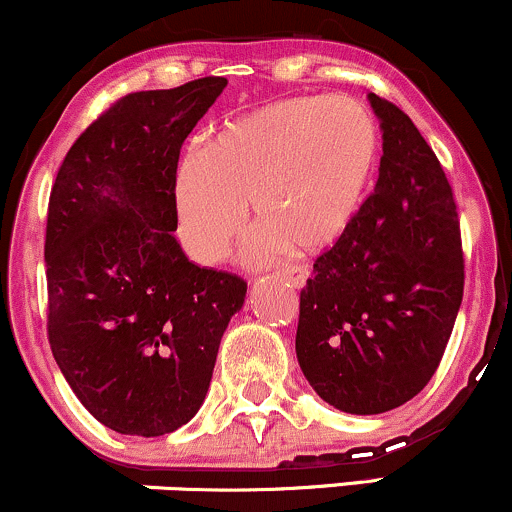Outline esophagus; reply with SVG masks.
<instances>
[{
	"label": "esophagus",
	"instance_id": "obj_1",
	"mask_svg": "<svg viewBox=\"0 0 512 512\" xmlns=\"http://www.w3.org/2000/svg\"><path fill=\"white\" fill-rule=\"evenodd\" d=\"M281 281H286V284L293 286V289H303L305 281H308V269L303 267H289V269H281L279 274Z\"/></svg>",
	"mask_w": 512,
	"mask_h": 512
}]
</instances>
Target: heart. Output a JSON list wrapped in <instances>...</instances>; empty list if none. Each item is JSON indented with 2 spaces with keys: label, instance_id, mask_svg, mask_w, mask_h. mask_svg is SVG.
<instances>
[{
  "label": "heart",
  "instance_id": "obj_1",
  "mask_svg": "<svg viewBox=\"0 0 512 512\" xmlns=\"http://www.w3.org/2000/svg\"><path fill=\"white\" fill-rule=\"evenodd\" d=\"M380 158V129L349 96H293L226 120L204 149L173 168V207L185 250L202 264L226 260L248 221L262 226L243 257L272 262L286 245L330 250L366 202Z\"/></svg>",
  "mask_w": 512,
  "mask_h": 512
}]
</instances>
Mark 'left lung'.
<instances>
[{
    "label": "left lung",
    "instance_id": "obj_1",
    "mask_svg": "<svg viewBox=\"0 0 512 512\" xmlns=\"http://www.w3.org/2000/svg\"><path fill=\"white\" fill-rule=\"evenodd\" d=\"M383 132L375 190L301 291L296 356L346 414H383L424 390L462 303L455 199L409 115L368 93Z\"/></svg>",
    "mask_w": 512,
    "mask_h": 512
}]
</instances>
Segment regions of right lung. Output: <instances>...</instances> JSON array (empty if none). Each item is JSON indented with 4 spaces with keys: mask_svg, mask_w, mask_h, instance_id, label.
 I'll return each instance as SVG.
<instances>
[{
    "mask_svg": "<svg viewBox=\"0 0 512 512\" xmlns=\"http://www.w3.org/2000/svg\"><path fill=\"white\" fill-rule=\"evenodd\" d=\"M204 76L120 98L64 156L50 192L48 339L93 419L178 431L202 407L248 284L187 260L173 231L182 142L226 88Z\"/></svg>",
    "mask_w": 512,
    "mask_h": 512,
    "instance_id": "1",
    "label": "right lung"
}]
</instances>
